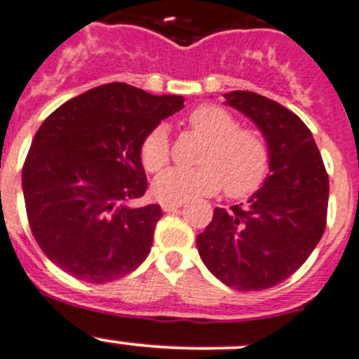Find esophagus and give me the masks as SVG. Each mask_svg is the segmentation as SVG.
I'll use <instances>...</instances> for the list:
<instances>
[{
    "label": "esophagus",
    "instance_id": "esophagus-1",
    "mask_svg": "<svg viewBox=\"0 0 359 359\" xmlns=\"http://www.w3.org/2000/svg\"><path fill=\"white\" fill-rule=\"evenodd\" d=\"M182 208V205H172V203H162V210L163 212H177V210Z\"/></svg>",
    "mask_w": 359,
    "mask_h": 359
}]
</instances>
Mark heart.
I'll use <instances>...</instances> for the list:
<instances>
[{"label":"heart","instance_id":"b5f03b06","mask_svg":"<svg viewBox=\"0 0 359 359\" xmlns=\"http://www.w3.org/2000/svg\"><path fill=\"white\" fill-rule=\"evenodd\" d=\"M189 126L206 144L194 169L165 170L154 180L158 201L182 205L196 197L212 196L224 187L233 199L251 196L263 185L271 169V147L262 131L238 126L235 115L219 104H201L190 111ZM170 144L165 126H156L140 144V162L147 172L169 163Z\"/></svg>","mask_w":359,"mask_h":359}]
</instances>
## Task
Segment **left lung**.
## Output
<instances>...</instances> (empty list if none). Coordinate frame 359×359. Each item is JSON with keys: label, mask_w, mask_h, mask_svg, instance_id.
I'll list each match as a JSON object with an SVG mask.
<instances>
[{"label": "left lung", "mask_w": 359, "mask_h": 359, "mask_svg": "<svg viewBox=\"0 0 359 359\" xmlns=\"http://www.w3.org/2000/svg\"><path fill=\"white\" fill-rule=\"evenodd\" d=\"M271 147V174L248 205L215 208L197 249L217 279L242 292L265 290L290 278L322 238L330 177L311 131L294 111L249 90L224 94Z\"/></svg>", "instance_id": "1"}]
</instances>
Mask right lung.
Here are the masks:
<instances>
[{"label": "right lung", "mask_w": 359, "mask_h": 359, "mask_svg": "<svg viewBox=\"0 0 359 359\" xmlns=\"http://www.w3.org/2000/svg\"><path fill=\"white\" fill-rule=\"evenodd\" d=\"M183 101L108 83L42 123L22 165V194L39 248L62 271L107 283L147 258L162 208L133 206L147 189L140 144Z\"/></svg>", "instance_id": "1"}]
</instances>
